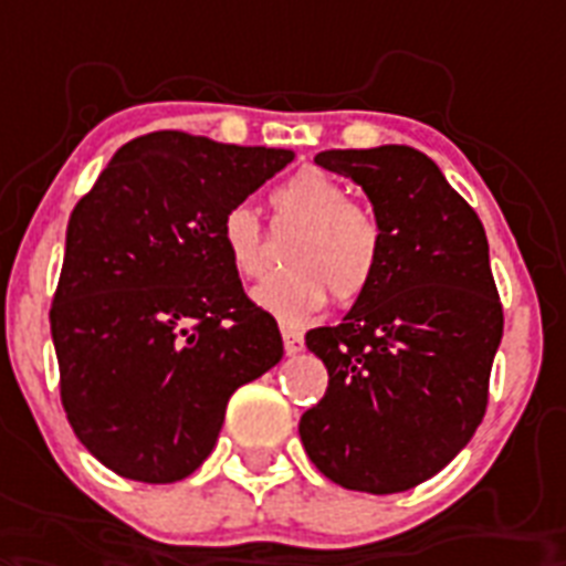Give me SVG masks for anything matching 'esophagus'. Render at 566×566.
<instances>
[{"label": "esophagus", "instance_id": "34e87169", "mask_svg": "<svg viewBox=\"0 0 566 566\" xmlns=\"http://www.w3.org/2000/svg\"><path fill=\"white\" fill-rule=\"evenodd\" d=\"M282 340H284V353L287 355L302 353V346H305V340H302L300 332H296V328H287V326H282Z\"/></svg>", "mask_w": 566, "mask_h": 566}]
</instances>
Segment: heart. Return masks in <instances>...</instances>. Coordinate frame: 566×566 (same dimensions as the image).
<instances>
[{
	"label": "heart",
	"instance_id": "1",
	"mask_svg": "<svg viewBox=\"0 0 566 566\" xmlns=\"http://www.w3.org/2000/svg\"><path fill=\"white\" fill-rule=\"evenodd\" d=\"M270 205L279 229L300 231L284 249L291 266L258 284L255 305L293 326L314 317L332 293L337 302H355L370 291L385 252V229L373 208L349 202L344 185L319 170L293 172L273 190ZM220 243L234 273L264 275V229L252 205L238 202L222 213Z\"/></svg>",
	"mask_w": 566,
	"mask_h": 566
}]
</instances>
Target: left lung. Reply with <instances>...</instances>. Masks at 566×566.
<instances>
[{
	"mask_svg": "<svg viewBox=\"0 0 566 566\" xmlns=\"http://www.w3.org/2000/svg\"><path fill=\"white\" fill-rule=\"evenodd\" d=\"M314 161L361 185L385 252L344 323L305 335L328 387L302 413V447L346 491H408L470 443L488 408L502 305L484 226L411 146L328 149Z\"/></svg>",
	"mask_w": 566,
	"mask_h": 566,
	"instance_id": "8db88e82",
	"label": "left lung"
}]
</instances>
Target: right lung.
Segmentation results:
<instances>
[{
  "instance_id": "obj_1",
  "label": "right lung",
  "mask_w": 566,
  "mask_h": 566,
  "mask_svg": "<svg viewBox=\"0 0 566 566\" xmlns=\"http://www.w3.org/2000/svg\"><path fill=\"white\" fill-rule=\"evenodd\" d=\"M291 161V149L153 132L70 213L49 311L61 402L84 449L123 479H188L229 396L282 361L279 326L243 293L220 220Z\"/></svg>"
}]
</instances>
